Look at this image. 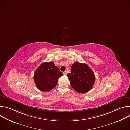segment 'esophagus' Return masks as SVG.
I'll use <instances>...</instances> for the list:
<instances>
[{"instance_id":"esophagus-1","label":"esophagus","mask_w":130,"mask_h":130,"mask_svg":"<svg viewBox=\"0 0 130 130\" xmlns=\"http://www.w3.org/2000/svg\"><path fill=\"white\" fill-rule=\"evenodd\" d=\"M63 75L66 76V75H67V72L66 71H64V72H63Z\"/></svg>"}]
</instances>
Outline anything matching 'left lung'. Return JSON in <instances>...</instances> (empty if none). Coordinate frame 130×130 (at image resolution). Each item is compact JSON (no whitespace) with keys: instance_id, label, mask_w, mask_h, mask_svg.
<instances>
[{"instance_id":"obj_1","label":"left lung","mask_w":130,"mask_h":130,"mask_svg":"<svg viewBox=\"0 0 130 130\" xmlns=\"http://www.w3.org/2000/svg\"><path fill=\"white\" fill-rule=\"evenodd\" d=\"M67 77L72 88L79 93H86L93 86L95 76L88 65L75 62L71 67V73Z\"/></svg>"}]
</instances>
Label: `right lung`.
Here are the masks:
<instances>
[{
    "mask_svg": "<svg viewBox=\"0 0 130 130\" xmlns=\"http://www.w3.org/2000/svg\"><path fill=\"white\" fill-rule=\"evenodd\" d=\"M62 76V73L53 62H49L42 63L36 69L33 78L38 88L46 92L51 90L56 86L59 78Z\"/></svg>",
    "mask_w": 130,
    "mask_h": 130,
    "instance_id": "obj_1",
    "label": "right lung"
}]
</instances>
